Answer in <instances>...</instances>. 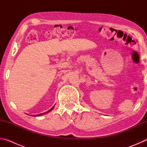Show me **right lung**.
Masks as SVG:
<instances>
[{"instance_id": "add662e5", "label": "right lung", "mask_w": 147, "mask_h": 147, "mask_svg": "<svg viewBox=\"0 0 147 147\" xmlns=\"http://www.w3.org/2000/svg\"><path fill=\"white\" fill-rule=\"evenodd\" d=\"M54 106L53 107V108H52L51 109H49V110L48 111H47V112H45V113H40V114H38V115H34V117H38V116H41V115H44V114H45V113H49V112H50V111H51L52 110H53V109H54Z\"/></svg>"}]
</instances>
